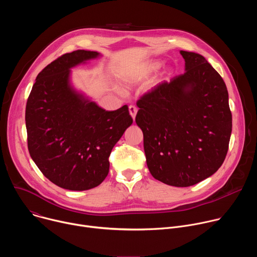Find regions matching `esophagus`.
I'll use <instances>...</instances> for the list:
<instances>
[{
	"label": "esophagus",
	"instance_id": "1",
	"mask_svg": "<svg viewBox=\"0 0 257 257\" xmlns=\"http://www.w3.org/2000/svg\"><path fill=\"white\" fill-rule=\"evenodd\" d=\"M129 113L134 120L136 117V114H137V107L135 105H129Z\"/></svg>",
	"mask_w": 257,
	"mask_h": 257
}]
</instances>
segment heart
I'll list each match as a JSON object with an SVG mask.
<instances>
[{
    "label": "heart",
    "mask_w": 257,
    "mask_h": 257,
    "mask_svg": "<svg viewBox=\"0 0 257 257\" xmlns=\"http://www.w3.org/2000/svg\"><path fill=\"white\" fill-rule=\"evenodd\" d=\"M160 67H161V63H160V62H153V63H150L149 65H146V66L142 69V71H141V73H140L139 75H137V76H135V77H125L124 80H125L127 83L135 82L136 80H139L140 78H143V77H145V76L150 75L151 73L157 71ZM117 89H118V91H120L119 88H117Z\"/></svg>",
    "instance_id": "1"
}]
</instances>
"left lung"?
<instances>
[{
	"mask_svg": "<svg viewBox=\"0 0 257 257\" xmlns=\"http://www.w3.org/2000/svg\"><path fill=\"white\" fill-rule=\"evenodd\" d=\"M185 73L137 101L146 164L167 185L188 187L213 175L226 159L232 133L227 86L199 54L180 51Z\"/></svg>",
	"mask_w": 257,
	"mask_h": 257,
	"instance_id": "8db88e82",
	"label": "left lung"
}]
</instances>
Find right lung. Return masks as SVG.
I'll use <instances>...</instances> for the list:
<instances>
[{
  "label": "right lung",
  "mask_w": 257,
  "mask_h": 257,
  "mask_svg": "<svg viewBox=\"0 0 257 257\" xmlns=\"http://www.w3.org/2000/svg\"><path fill=\"white\" fill-rule=\"evenodd\" d=\"M99 57L78 50L53 61L36 76L26 103L31 159L57 186L83 191L108 174V157L132 124L125 104L105 111L71 85V68Z\"/></svg>",
  "instance_id": "right-lung-1"
}]
</instances>
